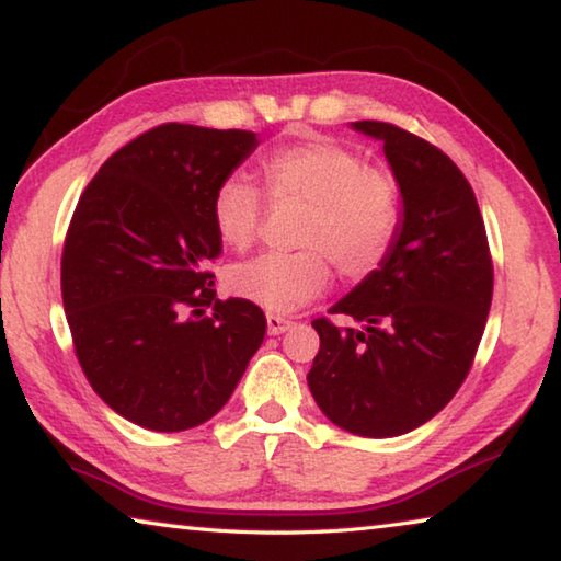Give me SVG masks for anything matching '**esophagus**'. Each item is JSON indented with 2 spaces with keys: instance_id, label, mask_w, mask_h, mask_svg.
<instances>
[{
  "instance_id": "obj_1",
  "label": "esophagus",
  "mask_w": 561,
  "mask_h": 561,
  "mask_svg": "<svg viewBox=\"0 0 561 561\" xmlns=\"http://www.w3.org/2000/svg\"><path fill=\"white\" fill-rule=\"evenodd\" d=\"M289 327H291V319L282 317V314H267V331L272 336L284 334V331H287Z\"/></svg>"
}]
</instances>
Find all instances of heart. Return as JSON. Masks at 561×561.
I'll list each match as a JSON object with an SVG mask.
<instances>
[{
  "label": "heart",
  "instance_id": "heart-1",
  "mask_svg": "<svg viewBox=\"0 0 561 561\" xmlns=\"http://www.w3.org/2000/svg\"><path fill=\"white\" fill-rule=\"evenodd\" d=\"M257 175L267 201L304 205L299 250L234 264L227 284L240 299L294 311L324 291L331 264L344 279H364L388 260L401 230V187L388 170L334 140L307 138L262 156ZM262 213L260 190L247 180L230 175L215 187L213 225L232 250L254 242Z\"/></svg>",
  "mask_w": 561,
  "mask_h": 561
}]
</instances>
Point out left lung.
<instances>
[{
    "instance_id": "8db88e82",
    "label": "left lung",
    "mask_w": 561,
    "mask_h": 561,
    "mask_svg": "<svg viewBox=\"0 0 561 561\" xmlns=\"http://www.w3.org/2000/svg\"><path fill=\"white\" fill-rule=\"evenodd\" d=\"M354 128L383 140L403 195L388 260L331 307L364 329L311 321L319 354L307 376L331 423L391 438L440 413L468 378L485 331L492 254L478 201L460 168L428 140L383 121Z\"/></svg>"
}]
</instances>
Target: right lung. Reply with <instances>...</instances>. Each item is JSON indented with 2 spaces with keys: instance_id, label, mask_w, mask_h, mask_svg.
Here are the masks:
<instances>
[{
  "instance_id": "add662e5",
  "label": "right lung",
  "mask_w": 561,
  "mask_h": 561,
  "mask_svg": "<svg viewBox=\"0 0 561 561\" xmlns=\"http://www.w3.org/2000/svg\"><path fill=\"white\" fill-rule=\"evenodd\" d=\"M254 148L250 130L150 128L101 165L66 230L76 358L106 405L148 431L213 417L267 331L257 304L215 299L207 270L222 250L213 193Z\"/></svg>"
}]
</instances>
